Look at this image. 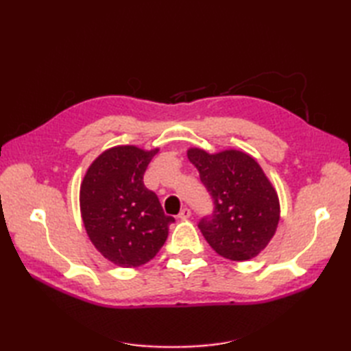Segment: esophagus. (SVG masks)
Listing matches in <instances>:
<instances>
[{
  "label": "esophagus",
  "mask_w": 351,
  "mask_h": 351,
  "mask_svg": "<svg viewBox=\"0 0 351 351\" xmlns=\"http://www.w3.org/2000/svg\"><path fill=\"white\" fill-rule=\"evenodd\" d=\"M178 217L182 219V220H185V219H190V217H191V210H190V208H182V210H181V213H180V215H178Z\"/></svg>",
  "instance_id": "obj_1"
}]
</instances>
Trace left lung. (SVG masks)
I'll return each mask as SVG.
<instances>
[{
    "instance_id": "obj_1",
    "label": "left lung",
    "mask_w": 351,
    "mask_h": 351,
    "mask_svg": "<svg viewBox=\"0 0 351 351\" xmlns=\"http://www.w3.org/2000/svg\"><path fill=\"white\" fill-rule=\"evenodd\" d=\"M214 211L199 221L208 244L220 256L247 261L267 247L280 217L279 197L264 170L249 154L229 149L208 154L189 149Z\"/></svg>"
}]
</instances>
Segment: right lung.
<instances>
[{"label": "right lung", "instance_id": "right-lung-1", "mask_svg": "<svg viewBox=\"0 0 351 351\" xmlns=\"http://www.w3.org/2000/svg\"><path fill=\"white\" fill-rule=\"evenodd\" d=\"M160 149L114 146L87 169L80 189L86 232L101 255L119 267L149 263L169 235L175 219L162 211L143 175Z\"/></svg>", "mask_w": 351, "mask_h": 351}]
</instances>
